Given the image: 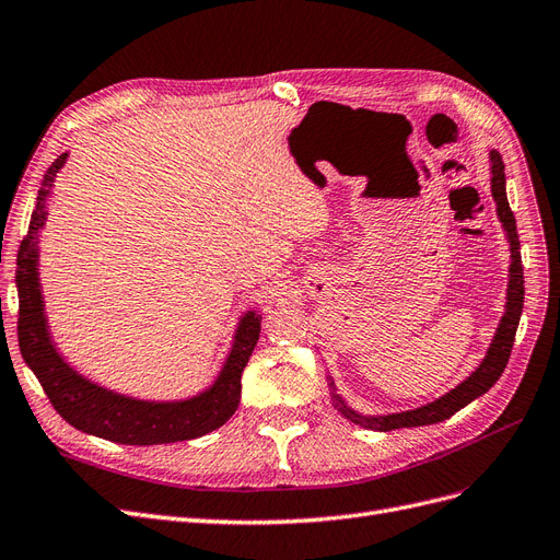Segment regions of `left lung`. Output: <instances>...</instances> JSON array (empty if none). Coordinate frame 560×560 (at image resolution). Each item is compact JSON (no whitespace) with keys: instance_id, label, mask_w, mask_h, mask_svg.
<instances>
[{"instance_id":"1","label":"left lung","mask_w":560,"mask_h":560,"mask_svg":"<svg viewBox=\"0 0 560 560\" xmlns=\"http://www.w3.org/2000/svg\"><path fill=\"white\" fill-rule=\"evenodd\" d=\"M489 158H491V195L495 199V213L508 231L510 253H512L510 255L512 264H510L505 315L498 324V331L491 340L489 352H487L485 361L479 363V369L468 380L460 382L456 389H452L445 396H440L438 400H433L429 405H421V408H417V410L384 415V417H363V415L354 412L352 408H347L345 400L334 392L336 408L347 419L359 423V427L375 429V431H394V429H412V427H427V423L445 421L460 408H466L468 402L479 398L481 394H487L505 371V365L512 354L516 326H518V319H522V311H524V266H522V253H518L522 245H518L516 220H514V213H512V208L508 203V195H505V164H503V158H500L498 150H491ZM331 387H334V382H331Z\"/></svg>"}]
</instances>
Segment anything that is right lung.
Segmentation results:
<instances>
[{
	"mask_svg": "<svg viewBox=\"0 0 560 560\" xmlns=\"http://www.w3.org/2000/svg\"><path fill=\"white\" fill-rule=\"evenodd\" d=\"M65 162L67 152L46 171L27 236L18 249V345L25 363L42 382L57 415L83 433L120 445H164V442H183L220 429L238 408L241 375L261 331V317L257 313H247L241 319L234 347L213 387L187 400L152 402L120 396L85 380L57 354L44 315L36 243L38 229L46 222V199Z\"/></svg>",
	"mask_w": 560,
	"mask_h": 560,
	"instance_id": "1",
	"label": "right lung"
}]
</instances>
